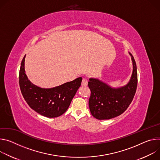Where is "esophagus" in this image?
<instances>
[{
	"mask_svg": "<svg viewBox=\"0 0 160 160\" xmlns=\"http://www.w3.org/2000/svg\"><path fill=\"white\" fill-rule=\"evenodd\" d=\"M81 84L82 86H86L88 85V80L86 79H82V82H81Z\"/></svg>",
	"mask_w": 160,
	"mask_h": 160,
	"instance_id": "34e87169",
	"label": "esophagus"
}]
</instances>
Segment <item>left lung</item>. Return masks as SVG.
I'll use <instances>...</instances> for the list:
<instances>
[{
	"instance_id": "left-lung-1",
	"label": "left lung",
	"mask_w": 160,
	"mask_h": 160,
	"mask_svg": "<svg viewBox=\"0 0 160 160\" xmlns=\"http://www.w3.org/2000/svg\"><path fill=\"white\" fill-rule=\"evenodd\" d=\"M133 63V72L129 82L120 88H112L102 81L90 78L88 87L91 90L89 108L97 119H110L125 112L133 100L137 86V65L129 52Z\"/></svg>"
}]
</instances>
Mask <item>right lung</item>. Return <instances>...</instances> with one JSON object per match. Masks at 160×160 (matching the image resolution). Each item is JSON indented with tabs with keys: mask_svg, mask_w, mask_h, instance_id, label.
I'll return each instance as SVG.
<instances>
[{
	"mask_svg": "<svg viewBox=\"0 0 160 160\" xmlns=\"http://www.w3.org/2000/svg\"><path fill=\"white\" fill-rule=\"evenodd\" d=\"M23 57L19 73V83L23 98L30 108L47 118H57L66 112L80 87L82 78L51 88H42L28 79Z\"/></svg>",
	"mask_w": 160,
	"mask_h": 160,
	"instance_id": "obj_1",
	"label": "right lung"
}]
</instances>
